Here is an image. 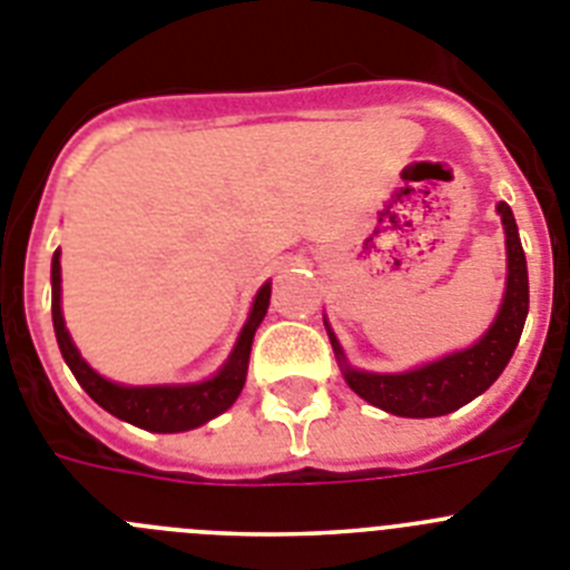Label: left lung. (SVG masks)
<instances>
[{"mask_svg": "<svg viewBox=\"0 0 570 570\" xmlns=\"http://www.w3.org/2000/svg\"><path fill=\"white\" fill-rule=\"evenodd\" d=\"M497 214L502 216L508 248L505 296H502L500 314L491 322V328L471 347L442 356L436 362H428L414 371H405V374H371V371H356V367L347 365L334 331L325 322L334 354L342 365V376L354 394H360L362 400L382 407L387 414L425 420V416H445L456 407L468 405L471 400L485 394L488 387L497 382V376L505 371L513 351H517L522 328H525L528 265L511 208L500 203Z\"/></svg>", "mask_w": 570, "mask_h": 570, "instance_id": "1", "label": "left lung"}]
</instances>
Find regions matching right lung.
<instances>
[{"label": "right lung", "instance_id": "obj_1", "mask_svg": "<svg viewBox=\"0 0 570 570\" xmlns=\"http://www.w3.org/2000/svg\"><path fill=\"white\" fill-rule=\"evenodd\" d=\"M50 288H53V299H50V314H53V331H57L59 351H62L65 362L73 371L79 385L88 391V396L97 405H102L108 414L119 416V420L130 422L145 431H156V434H179V431H190V428L205 425L214 416L225 414L242 394L245 376H248V360L250 345H254V334L259 328V322L265 320L271 305V282H265L256 291V299L250 305V316L245 322V328L239 331L234 351H230L228 362L216 371L210 380L194 382V385H116V382L99 376L82 354L77 351L73 340H70L68 328H65L62 316V265H59V250L50 262Z\"/></svg>", "mask_w": 570, "mask_h": 570}]
</instances>
